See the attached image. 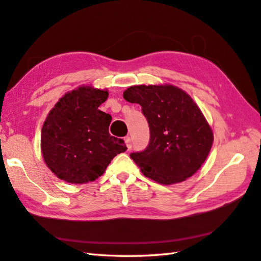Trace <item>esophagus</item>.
<instances>
[{
  "label": "esophagus",
  "instance_id": "obj_1",
  "mask_svg": "<svg viewBox=\"0 0 261 261\" xmlns=\"http://www.w3.org/2000/svg\"><path fill=\"white\" fill-rule=\"evenodd\" d=\"M124 141H125V144L126 147H128V150H130L132 148V142H131V138L130 137H125L124 138Z\"/></svg>",
  "mask_w": 261,
  "mask_h": 261
}]
</instances>
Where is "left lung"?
<instances>
[{"mask_svg": "<svg viewBox=\"0 0 261 261\" xmlns=\"http://www.w3.org/2000/svg\"><path fill=\"white\" fill-rule=\"evenodd\" d=\"M123 98L139 103L148 121L150 141L131 159L142 173L162 185L182 182L207 159L214 135L189 94L173 86H133Z\"/></svg>", "mask_w": 261, "mask_h": 261, "instance_id": "8db88e82", "label": "left lung"}]
</instances>
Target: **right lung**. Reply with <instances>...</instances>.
Instances as JSON below:
<instances>
[{"mask_svg":"<svg viewBox=\"0 0 261 261\" xmlns=\"http://www.w3.org/2000/svg\"><path fill=\"white\" fill-rule=\"evenodd\" d=\"M108 91L80 87L66 93L48 113L41 131L42 155L59 179L70 184L94 181L117 154L122 139L109 133L111 116L99 110Z\"/></svg>","mask_w":261,"mask_h":261,"instance_id":"obj_1","label":"right lung"}]
</instances>
